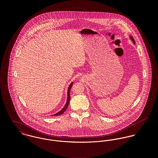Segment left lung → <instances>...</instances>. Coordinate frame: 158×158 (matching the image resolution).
Instances as JSON below:
<instances>
[{"label": "left lung", "instance_id": "8db88e82", "mask_svg": "<svg viewBox=\"0 0 158 158\" xmlns=\"http://www.w3.org/2000/svg\"><path fill=\"white\" fill-rule=\"evenodd\" d=\"M130 40H131V41H133V43H134V44H135V40H134V38H133V36H130Z\"/></svg>", "mask_w": 158, "mask_h": 158}]
</instances>
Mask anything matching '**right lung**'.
Segmentation results:
<instances>
[{"mask_svg":"<svg viewBox=\"0 0 158 158\" xmlns=\"http://www.w3.org/2000/svg\"><path fill=\"white\" fill-rule=\"evenodd\" d=\"M72 85H73V82H72V83H70V85H69V88H68V98H67L66 103V105H64V108H63L61 111H60L59 112H58V113H56V114H53L52 115H53V116H58V115H61V114H63L64 113V111L66 110V109L68 108L69 104V102H70V89H71Z\"/></svg>","mask_w":158,"mask_h":158,"instance_id":"add662e5","label":"right lung"}]
</instances>
